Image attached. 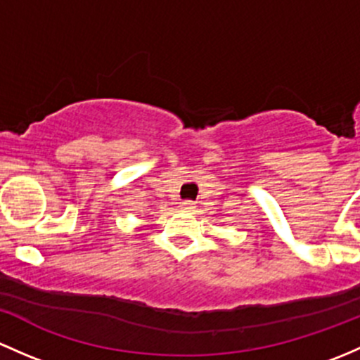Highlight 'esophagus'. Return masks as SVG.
<instances>
[{"label": "esophagus", "mask_w": 360, "mask_h": 360, "mask_svg": "<svg viewBox=\"0 0 360 360\" xmlns=\"http://www.w3.org/2000/svg\"><path fill=\"white\" fill-rule=\"evenodd\" d=\"M194 202L192 201H184V202H180V210L181 211H194Z\"/></svg>", "instance_id": "34e87169"}]
</instances>
